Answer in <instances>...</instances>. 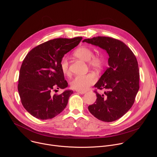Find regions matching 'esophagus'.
Wrapping results in <instances>:
<instances>
[{"mask_svg": "<svg viewBox=\"0 0 157 157\" xmlns=\"http://www.w3.org/2000/svg\"><path fill=\"white\" fill-rule=\"evenodd\" d=\"M76 92L81 94H83L86 93V91H78V90H76Z\"/></svg>", "mask_w": 157, "mask_h": 157, "instance_id": "obj_1", "label": "esophagus"}]
</instances>
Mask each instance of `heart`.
Wrapping results in <instances>:
<instances>
[{"mask_svg":"<svg viewBox=\"0 0 157 157\" xmlns=\"http://www.w3.org/2000/svg\"><path fill=\"white\" fill-rule=\"evenodd\" d=\"M74 55L84 61H87L89 66L94 70H99L102 67V58L99 55H94L93 50L88 47H81L78 48L75 51ZM60 68L64 75H70L69 63L66 58L64 57L61 60ZM96 81V78L95 76L91 73L84 75H78L72 79L71 86L76 90L84 91L91 86L94 84Z\"/></svg>","mask_w":157,"mask_h":157,"instance_id":"heart-1","label":"heart"}]
</instances>
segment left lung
<instances>
[{
    "instance_id": "left-lung-1",
    "label": "left lung",
    "mask_w": 157,
    "mask_h": 157,
    "mask_svg": "<svg viewBox=\"0 0 157 157\" xmlns=\"http://www.w3.org/2000/svg\"><path fill=\"white\" fill-rule=\"evenodd\" d=\"M106 51L109 67L94 87L104 89L96 93V102L89 105V112L104 122H113L122 117L132 107L139 89V70L136 56L122 41L107 36L84 39Z\"/></svg>"
}]
</instances>
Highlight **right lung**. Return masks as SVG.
<instances>
[{
  "label": "right lung",
  "instance_id": "obj_1",
  "mask_svg": "<svg viewBox=\"0 0 157 157\" xmlns=\"http://www.w3.org/2000/svg\"><path fill=\"white\" fill-rule=\"evenodd\" d=\"M82 39L51 40L35 47L25 56L20 70L18 91L22 105L33 117L41 120L52 119L67 105L72 90L59 95H53L52 92L55 88L68 86L60 62Z\"/></svg>",
  "mask_w": 157,
  "mask_h": 157
}]
</instances>
